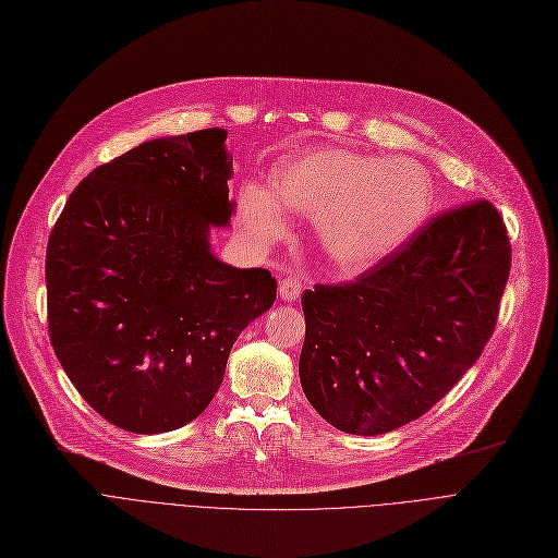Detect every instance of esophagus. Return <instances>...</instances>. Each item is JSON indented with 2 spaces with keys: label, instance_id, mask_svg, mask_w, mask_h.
Wrapping results in <instances>:
<instances>
[{
  "label": "esophagus",
  "instance_id": "obj_1",
  "mask_svg": "<svg viewBox=\"0 0 558 558\" xmlns=\"http://www.w3.org/2000/svg\"><path fill=\"white\" fill-rule=\"evenodd\" d=\"M301 289H303V282L296 274H287L282 280H280V299L291 303V301H299L301 296Z\"/></svg>",
  "mask_w": 558,
  "mask_h": 558
}]
</instances>
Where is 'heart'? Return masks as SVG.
<instances>
[{"label": "heart", "mask_w": 558, "mask_h": 558, "mask_svg": "<svg viewBox=\"0 0 558 558\" xmlns=\"http://www.w3.org/2000/svg\"><path fill=\"white\" fill-rule=\"evenodd\" d=\"M240 208L262 244L284 238L282 208L314 219L328 257L343 274H360L418 232L432 208V181L414 160L320 149L282 160L271 192L246 185Z\"/></svg>", "instance_id": "obj_1"}]
</instances>
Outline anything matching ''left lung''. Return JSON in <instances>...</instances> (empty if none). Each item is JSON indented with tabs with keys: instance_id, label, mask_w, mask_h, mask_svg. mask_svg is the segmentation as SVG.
I'll list each match as a JSON object with an SVG mask.
<instances>
[{
	"instance_id": "8db88e82",
	"label": "left lung",
	"mask_w": 558,
	"mask_h": 558,
	"mask_svg": "<svg viewBox=\"0 0 558 558\" xmlns=\"http://www.w3.org/2000/svg\"><path fill=\"white\" fill-rule=\"evenodd\" d=\"M509 271L507 226L482 198L432 217L353 282L305 289L310 404L362 436L421 418L480 360Z\"/></svg>"
}]
</instances>
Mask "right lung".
<instances>
[{"label": "right lung", "instance_id": "add662e5", "mask_svg": "<svg viewBox=\"0 0 558 558\" xmlns=\"http://www.w3.org/2000/svg\"><path fill=\"white\" fill-rule=\"evenodd\" d=\"M226 129L144 142L93 169L47 244V326L81 398L135 434L183 427L219 391L240 332L276 301L267 269L210 253L228 226Z\"/></svg>", "mask_w": 558, "mask_h": 558}]
</instances>
